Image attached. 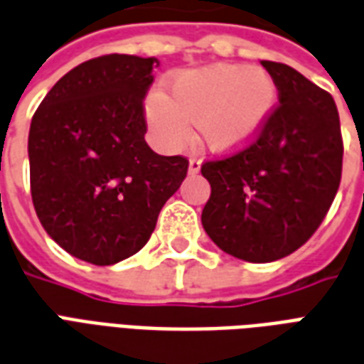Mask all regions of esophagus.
Returning a JSON list of instances; mask_svg holds the SVG:
<instances>
[{
    "label": "esophagus",
    "mask_w": 364,
    "mask_h": 364,
    "mask_svg": "<svg viewBox=\"0 0 364 364\" xmlns=\"http://www.w3.org/2000/svg\"><path fill=\"white\" fill-rule=\"evenodd\" d=\"M201 168V159L200 156H190V164H188V172L190 174H198Z\"/></svg>",
    "instance_id": "34e87169"
}]
</instances>
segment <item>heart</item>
<instances>
[{
	"instance_id": "b5f03b06",
	"label": "heart",
	"mask_w": 364,
	"mask_h": 364,
	"mask_svg": "<svg viewBox=\"0 0 364 364\" xmlns=\"http://www.w3.org/2000/svg\"><path fill=\"white\" fill-rule=\"evenodd\" d=\"M275 85L258 68L213 63L180 71L166 79L163 95H151L147 122L164 149L190 141V124H198L209 149L227 153L258 134L275 106Z\"/></svg>"
}]
</instances>
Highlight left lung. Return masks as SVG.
I'll return each instance as SVG.
<instances>
[{
	"label": "left lung",
	"instance_id": "left-lung-1",
	"mask_svg": "<svg viewBox=\"0 0 364 364\" xmlns=\"http://www.w3.org/2000/svg\"><path fill=\"white\" fill-rule=\"evenodd\" d=\"M262 65L279 92L277 108L250 145L201 164L211 184L203 229L223 252L254 264L285 258L316 232L343 164L330 92L285 63Z\"/></svg>",
	"mask_w": 364,
	"mask_h": 364
}]
</instances>
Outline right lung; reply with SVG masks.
Returning a JSON list of instances; mask_svg holds the SVG:
<instances>
[{
  "label": "right lung",
  "instance_id": "1",
  "mask_svg": "<svg viewBox=\"0 0 364 364\" xmlns=\"http://www.w3.org/2000/svg\"><path fill=\"white\" fill-rule=\"evenodd\" d=\"M156 58L108 54L50 89L31 122V193L42 227L71 256L112 266L151 238L188 174L182 155L145 141L143 98Z\"/></svg>",
  "mask_w": 364,
  "mask_h": 364
}]
</instances>
